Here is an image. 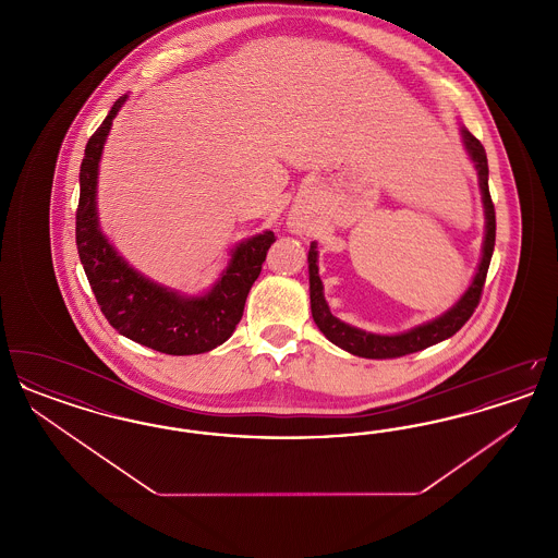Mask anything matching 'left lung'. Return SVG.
I'll return each mask as SVG.
<instances>
[{
    "label": "left lung",
    "mask_w": 558,
    "mask_h": 558,
    "mask_svg": "<svg viewBox=\"0 0 558 558\" xmlns=\"http://www.w3.org/2000/svg\"><path fill=\"white\" fill-rule=\"evenodd\" d=\"M460 137L464 144V150L469 159L473 160L477 169L478 187H481V201H483V213H485V236H483V248H481V262H478L477 271L469 289L462 292V296L451 305L448 312H444L437 318L428 319L425 324H418L405 332L398 335H376V332H366L362 328H355L351 324H345L343 319L337 318L330 314V307L324 299V284L319 280L318 274V244L312 242L307 264H310V299H312V316L324 332V337L349 353L357 357H368V360H391V357H401L408 353L423 351L426 347L437 345L451 335H456L466 319L473 316L475 307L481 299V291L485 284V276L489 269V262L494 255V244H496V211L494 203L489 196V169H487V157L485 148L478 142L473 133L466 128H460Z\"/></svg>",
    "instance_id": "8db88e82"
}]
</instances>
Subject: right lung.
<instances>
[{
	"label": "right lung",
	"instance_id": "obj_1",
	"mask_svg": "<svg viewBox=\"0 0 558 558\" xmlns=\"http://www.w3.org/2000/svg\"><path fill=\"white\" fill-rule=\"evenodd\" d=\"M128 102L121 96L89 137L80 171L77 251L89 287L108 319L123 337L167 355H194L226 343L244 312V301L262 274L274 232L242 240L230 251L228 267L203 294L162 287L133 269L108 242L98 219V169L112 119Z\"/></svg>",
	"mask_w": 558,
	"mask_h": 558
}]
</instances>
